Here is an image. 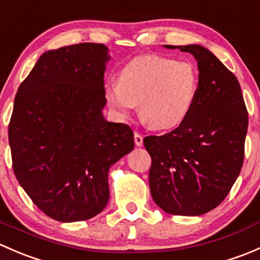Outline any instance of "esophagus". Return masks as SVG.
<instances>
[{"label": "esophagus", "instance_id": "esophagus-1", "mask_svg": "<svg viewBox=\"0 0 260 260\" xmlns=\"http://www.w3.org/2000/svg\"><path fill=\"white\" fill-rule=\"evenodd\" d=\"M135 143H136V146H138V147H141L143 145V137H142V135H140L138 132H135Z\"/></svg>", "mask_w": 260, "mask_h": 260}]
</instances>
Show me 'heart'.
I'll return each mask as SVG.
<instances>
[{"label":"heart","mask_w":260,"mask_h":260,"mask_svg":"<svg viewBox=\"0 0 260 260\" xmlns=\"http://www.w3.org/2000/svg\"><path fill=\"white\" fill-rule=\"evenodd\" d=\"M198 72L188 61L158 55L136 57L107 85L104 96L118 118H127L136 104L147 125L170 129L186 119L196 101Z\"/></svg>","instance_id":"obj_1"}]
</instances>
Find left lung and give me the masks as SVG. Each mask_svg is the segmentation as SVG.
Masks as SVG:
<instances>
[{"label": "left lung", "instance_id": "left-lung-1", "mask_svg": "<svg viewBox=\"0 0 260 260\" xmlns=\"http://www.w3.org/2000/svg\"><path fill=\"white\" fill-rule=\"evenodd\" d=\"M177 49L198 61L196 101L176 129L143 143L152 158L154 203L167 214L198 216L220 205L239 176L248 112L237 77L211 51L200 45Z\"/></svg>", "mask_w": 260, "mask_h": 260}]
</instances>
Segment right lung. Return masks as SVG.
<instances>
[{
  "mask_svg": "<svg viewBox=\"0 0 260 260\" xmlns=\"http://www.w3.org/2000/svg\"><path fill=\"white\" fill-rule=\"evenodd\" d=\"M103 44L49 50L18 86L9 124L21 187L51 219L88 220L109 200L112 165L135 147L129 125L103 117Z\"/></svg>",
  "mask_w": 260,
  "mask_h": 260,
  "instance_id": "obj_1",
  "label": "right lung"
}]
</instances>
